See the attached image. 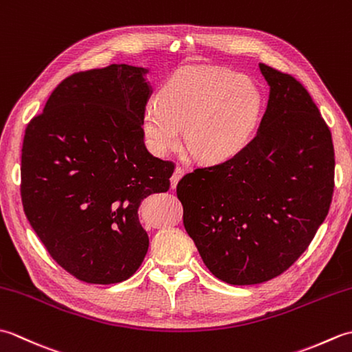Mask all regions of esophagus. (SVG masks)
I'll list each match as a JSON object with an SVG mask.
<instances>
[{
    "label": "esophagus",
    "instance_id": "1",
    "mask_svg": "<svg viewBox=\"0 0 352 352\" xmlns=\"http://www.w3.org/2000/svg\"><path fill=\"white\" fill-rule=\"evenodd\" d=\"M183 175H184V169L182 166H177L175 170H174V174H172V177H170V186H172V188H175L178 180H180Z\"/></svg>",
    "mask_w": 352,
    "mask_h": 352
}]
</instances>
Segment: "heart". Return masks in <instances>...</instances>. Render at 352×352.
I'll return each mask as SVG.
<instances>
[{
	"label": "heart",
	"instance_id": "heart-1",
	"mask_svg": "<svg viewBox=\"0 0 352 352\" xmlns=\"http://www.w3.org/2000/svg\"><path fill=\"white\" fill-rule=\"evenodd\" d=\"M263 94L248 77L218 68L183 69L144 109L149 151L166 155L183 139L198 159L223 162L239 154L257 131Z\"/></svg>",
	"mask_w": 352,
	"mask_h": 352
}]
</instances>
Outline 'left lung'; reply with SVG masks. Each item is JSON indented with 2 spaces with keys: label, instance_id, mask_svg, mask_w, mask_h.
<instances>
[{
  "label": "left lung",
  "instance_id": "1",
  "mask_svg": "<svg viewBox=\"0 0 352 352\" xmlns=\"http://www.w3.org/2000/svg\"><path fill=\"white\" fill-rule=\"evenodd\" d=\"M271 92L241 153L177 184L183 223L216 278L248 286L275 278L309 248L334 192V148L310 94L260 63Z\"/></svg>",
  "mask_w": 352,
  "mask_h": 352
}]
</instances>
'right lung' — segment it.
Returning a JSON list of instances; mask_svg holds the SVG:
<instances>
[{
	"mask_svg": "<svg viewBox=\"0 0 352 352\" xmlns=\"http://www.w3.org/2000/svg\"><path fill=\"white\" fill-rule=\"evenodd\" d=\"M146 69L110 65L72 74L25 129L21 198L30 226L66 272L91 284L138 271L148 234L140 201L166 192L174 163L148 153Z\"/></svg>",
	"mask_w": 352,
	"mask_h": 352,
	"instance_id": "right-lung-1",
	"label": "right lung"
}]
</instances>
